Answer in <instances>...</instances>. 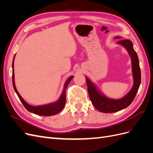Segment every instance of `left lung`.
Masks as SVG:
<instances>
[{"mask_svg":"<svg viewBox=\"0 0 153 153\" xmlns=\"http://www.w3.org/2000/svg\"><path fill=\"white\" fill-rule=\"evenodd\" d=\"M115 38H120V37H115ZM117 43L121 45L127 50L131 59L134 83L131 91L121 99H110L101 93L95 85L86 77L88 92L91 102L97 110L103 113L116 112L128 107L135 98L141 82L139 60L137 53L133 49L132 42L128 39H122L118 41Z\"/></svg>","mask_w":153,"mask_h":153,"instance_id":"left-lung-1","label":"left lung"}]
</instances>
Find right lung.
<instances>
[{
    "mask_svg": "<svg viewBox=\"0 0 153 153\" xmlns=\"http://www.w3.org/2000/svg\"><path fill=\"white\" fill-rule=\"evenodd\" d=\"M15 57L14 56L13 61V85L14 87V89H15L16 93L17 94L18 98H19L22 104L24 105L25 108L29 111L30 112H32L33 114H35L36 115H42V116H51V115H53L59 113L63 109L64 107V105L66 104V88L69 84V82H71L72 78L74 77L73 76H71L68 79L66 80L64 85V89L63 91L61 94V97L59 99V100L56 102L53 103H50L48 105H41V106H32L29 104L27 103L26 101L22 98V96L18 93V91L16 90V88L15 84V75H14V60H15Z\"/></svg>",
    "mask_w": 153,
    "mask_h": 153,
    "instance_id": "right-lung-1",
    "label": "right lung"
}]
</instances>
